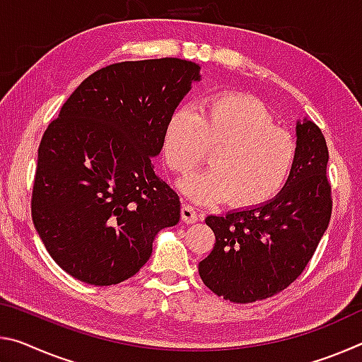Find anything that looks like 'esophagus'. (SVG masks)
I'll return each mask as SVG.
<instances>
[{"label":"esophagus","mask_w":362,"mask_h":362,"mask_svg":"<svg viewBox=\"0 0 362 362\" xmlns=\"http://www.w3.org/2000/svg\"><path fill=\"white\" fill-rule=\"evenodd\" d=\"M182 218L185 223H194L198 222V214H196L194 207L192 204L182 206Z\"/></svg>","instance_id":"obj_1"}]
</instances>
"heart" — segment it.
I'll return each instance as SVG.
<instances>
[{
    "label": "heart",
    "instance_id": "heart-1",
    "mask_svg": "<svg viewBox=\"0 0 362 362\" xmlns=\"http://www.w3.org/2000/svg\"><path fill=\"white\" fill-rule=\"evenodd\" d=\"M212 150V166L179 183L198 203L230 196L236 206H260L283 192L296 168L298 148L289 132L276 127L272 113L252 97L223 94L179 108L164 129L168 166L185 175Z\"/></svg>",
    "mask_w": 362,
    "mask_h": 362
}]
</instances>
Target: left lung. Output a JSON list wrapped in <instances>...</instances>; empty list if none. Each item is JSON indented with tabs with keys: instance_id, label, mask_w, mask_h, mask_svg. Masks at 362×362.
<instances>
[{
	"instance_id": "1",
	"label": "left lung",
	"mask_w": 362,
	"mask_h": 362,
	"mask_svg": "<svg viewBox=\"0 0 362 362\" xmlns=\"http://www.w3.org/2000/svg\"><path fill=\"white\" fill-rule=\"evenodd\" d=\"M296 134L298 156L283 192L260 206L206 217L216 244L199 262V276L230 302L250 303L284 291L327 230L332 198L326 139L306 118L297 121Z\"/></svg>"
}]
</instances>
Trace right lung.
Returning a JSON list of instances; mask_svg holds the SVG:
<instances>
[{"mask_svg": "<svg viewBox=\"0 0 362 362\" xmlns=\"http://www.w3.org/2000/svg\"><path fill=\"white\" fill-rule=\"evenodd\" d=\"M201 66L183 59L121 62L78 86L38 148L32 218L57 265L86 284L134 276L180 199L153 169L164 129Z\"/></svg>", "mask_w": 362, "mask_h": 362, "instance_id": "1", "label": "right lung"}]
</instances>
